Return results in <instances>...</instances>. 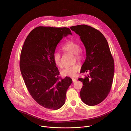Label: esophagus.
Returning <instances> with one entry per match:
<instances>
[{
    "label": "esophagus",
    "mask_w": 131,
    "mask_h": 131,
    "mask_svg": "<svg viewBox=\"0 0 131 131\" xmlns=\"http://www.w3.org/2000/svg\"><path fill=\"white\" fill-rule=\"evenodd\" d=\"M72 82H75V81H76V79H75V78H72Z\"/></svg>",
    "instance_id": "obj_1"
}]
</instances>
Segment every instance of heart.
<instances>
[{"mask_svg":"<svg viewBox=\"0 0 131 131\" xmlns=\"http://www.w3.org/2000/svg\"><path fill=\"white\" fill-rule=\"evenodd\" d=\"M61 49L65 52L74 54V57L76 60L81 61L82 60L83 56L80 52V46L77 43L72 41H68L62 46ZM61 58V55L59 52H56L54 53L53 55V60L55 64L59 67H62ZM80 66L79 65L75 64L65 68L62 71V75L64 76L74 77L76 76L77 73L80 70Z\"/></svg>","mask_w":131,"mask_h":131,"instance_id":"heart-1","label":"heart"}]
</instances>
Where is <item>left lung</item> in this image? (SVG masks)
Returning a JSON list of instances; mask_svg holds the SVG:
<instances>
[{
	"instance_id": "left-lung-1",
	"label": "left lung",
	"mask_w": 131,
	"mask_h": 131,
	"mask_svg": "<svg viewBox=\"0 0 131 131\" xmlns=\"http://www.w3.org/2000/svg\"><path fill=\"white\" fill-rule=\"evenodd\" d=\"M80 37L86 50V59L80 73L89 72L78 80L83 83L80 97L86 104L93 106L108 95L114 75V60L108 43L97 29L85 25L70 27Z\"/></svg>"
}]
</instances>
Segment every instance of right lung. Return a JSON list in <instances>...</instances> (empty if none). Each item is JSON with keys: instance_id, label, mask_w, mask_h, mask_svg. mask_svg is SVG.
I'll return each instance as SVG.
<instances>
[{"instance_id": "right-lung-1", "label": "right lung", "mask_w": 131, "mask_h": 131, "mask_svg": "<svg viewBox=\"0 0 131 131\" xmlns=\"http://www.w3.org/2000/svg\"><path fill=\"white\" fill-rule=\"evenodd\" d=\"M68 35H72L68 28L38 27L30 32L21 49L19 67L26 86L33 99L45 108H61L72 82L70 77L59 76L53 60L57 45Z\"/></svg>"}]
</instances>
